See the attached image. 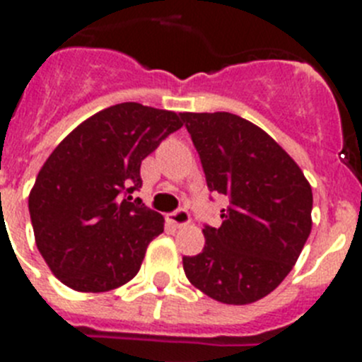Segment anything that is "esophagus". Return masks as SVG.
Returning a JSON list of instances; mask_svg holds the SVG:
<instances>
[{
	"label": "esophagus",
	"instance_id": "obj_1",
	"mask_svg": "<svg viewBox=\"0 0 362 362\" xmlns=\"http://www.w3.org/2000/svg\"><path fill=\"white\" fill-rule=\"evenodd\" d=\"M170 221L175 226H185L190 221V214H188L187 209H177L170 214Z\"/></svg>",
	"mask_w": 362,
	"mask_h": 362
}]
</instances>
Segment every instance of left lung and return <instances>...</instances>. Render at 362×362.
I'll list each match as a JSON object with an SVG mask.
<instances>
[{"instance_id": "left-lung-1", "label": "left lung", "mask_w": 362, "mask_h": 362, "mask_svg": "<svg viewBox=\"0 0 362 362\" xmlns=\"http://www.w3.org/2000/svg\"><path fill=\"white\" fill-rule=\"evenodd\" d=\"M199 153L206 187L228 197L204 248L185 255L196 288L226 305L263 299L283 283L312 230V188L264 130L230 112L179 114Z\"/></svg>"}]
</instances>
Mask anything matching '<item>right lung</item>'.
<instances>
[{
    "label": "right lung",
    "mask_w": 362,
    "mask_h": 362,
    "mask_svg": "<svg viewBox=\"0 0 362 362\" xmlns=\"http://www.w3.org/2000/svg\"><path fill=\"white\" fill-rule=\"evenodd\" d=\"M175 112L119 103L98 112L56 146L28 196L40 254L78 292H108L141 268L163 232L161 214L132 194L141 161L181 129Z\"/></svg>",
    "instance_id": "obj_1"
}]
</instances>
